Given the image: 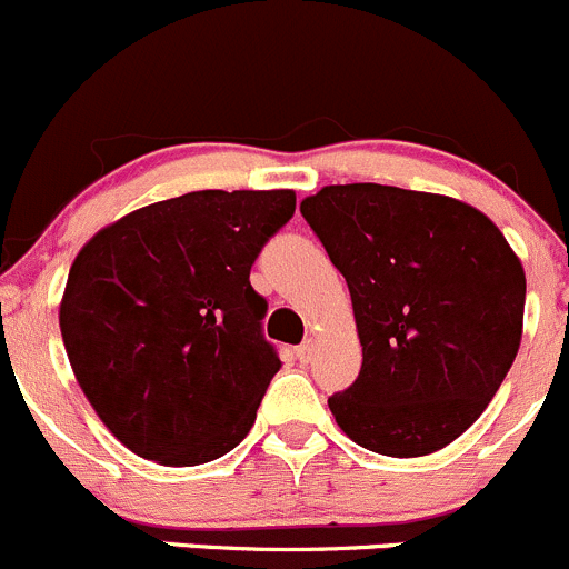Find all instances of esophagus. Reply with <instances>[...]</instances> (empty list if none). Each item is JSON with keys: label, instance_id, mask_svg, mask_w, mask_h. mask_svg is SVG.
<instances>
[{"label": "esophagus", "instance_id": "esophagus-1", "mask_svg": "<svg viewBox=\"0 0 569 569\" xmlns=\"http://www.w3.org/2000/svg\"><path fill=\"white\" fill-rule=\"evenodd\" d=\"M315 348H318V340H315V337H309V340H303V346L296 348V357L301 359V362H312Z\"/></svg>", "mask_w": 569, "mask_h": 569}]
</instances>
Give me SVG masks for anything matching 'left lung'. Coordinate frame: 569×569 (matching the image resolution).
Segmentation results:
<instances>
[{
	"mask_svg": "<svg viewBox=\"0 0 569 569\" xmlns=\"http://www.w3.org/2000/svg\"><path fill=\"white\" fill-rule=\"evenodd\" d=\"M301 216L346 277L362 346L357 381L329 398L337 426L385 457L451 446L520 348V257L481 210L440 193L326 184Z\"/></svg>",
	"mask_w": 569,
	"mask_h": 569,
	"instance_id": "obj_1",
	"label": "left lung"
}]
</instances>
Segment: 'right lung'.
<instances>
[{
  "instance_id": "1",
  "label": "right lung",
  "mask_w": 569,
  "mask_h": 569,
  "mask_svg": "<svg viewBox=\"0 0 569 569\" xmlns=\"http://www.w3.org/2000/svg\"><path fill=\"white\" fill-rule=\"evenodd\" d=\"M292 190H196L107 223L60 298L71 370L121 446L166 468L243 442L282 368L249 282Z\"/></svg>"
}]
</instances>
